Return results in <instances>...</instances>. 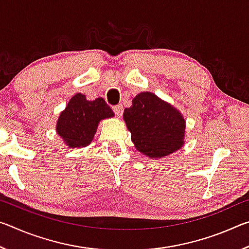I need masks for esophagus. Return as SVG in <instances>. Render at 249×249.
<instances>
[{"mask_svg": "<svg viewBox=\"0 0 249 249\" xmlns=\"http://www.w3.org/2000/svg\"><path fill=\"white\" fill-rule=\"evenodd\" d=\"M113 111H114L117 117H120L122 115V113H123V107H122L121 104H117L115 107H113Z\"/></svg>", "mask_w": 249, "mask_h": 249, "instance_id": "obj_1", "label": "esophagus"}]
</instances>
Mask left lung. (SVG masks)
Returning <instances> with one entry per match:
<instances>
[{
	"label": "left lung",
	"mask_w": 249,
	"mask_h": 249,
	"mask_svg": "<svg viewBox=\"0 0 249 249\" xmlns=\"http://www.w3.org/2000/svg\"><path fill=\"white\" fill-rule=\"evenodd\" d=\"M123 120L136 149L157 159L179 150L184 144L185 120L178 108L153 92H141L124 109Z\"/></svg>",
	"instance_id": "left-lung-1"
}]
</instances>
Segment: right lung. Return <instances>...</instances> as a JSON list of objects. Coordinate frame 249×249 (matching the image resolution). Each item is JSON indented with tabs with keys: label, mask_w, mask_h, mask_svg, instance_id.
Returning <instances> with one entry per match:
<instances>
[{
	"label": "right lung",
	"mask_w": 249,
	"mask_h": 249,
	"mask_svg": "<svg viewBox=\"0 0 249 249\" xmlns=\"http://www.w3.org/2000/svg\"><path fill=\"white\" fill-rule=\"evenodd\" d=\"M114 116V112L98 98L87 100L82 93L74 94L57 120L56 132L69 148H81L93 141L100 122Z\"/></svg>",
	"instance_id": "obj_1"
}]
</instances>
